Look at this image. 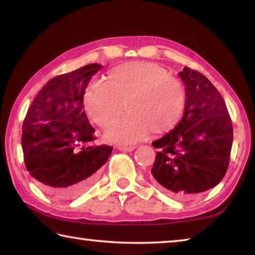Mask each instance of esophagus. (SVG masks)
Segmentation results:
<instances>
[{
  "label": "esophagus",
  "mask_w": 255,
  "mask_h": 255,
  "mask_svg": "<svg viewBox=\"0 0 255 255\" xmlns=\"http://www.w3.org/2000/svg\"><path fill=\"white\" fill-rule=\"evenodd\" d=\"M117 148L120 150H124V152H131V150L135 149V146H125V145H119Z\"/></svg>",
  "instance_id": "obj_1"
}]
</instances>
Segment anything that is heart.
Here are the masks:
<instances>
[{
    "mask_svg": "<svg viewBox=\"0 0 255 255\" xmlns=\"http://www.w3.org/2000/svg\"><path fill=\"white\" fill-rule=\"evenodd\" d=\"M187 103L184 88L165 68L154 63L129 62L111 70L106 82H93L84 94L89 118L108 128L122 113L129 114L106 132L108 140L130 144L149 130L161 133L173 129Z\"/></svg>",
    "mask_w": 255,
    "mask_h": 255,
    "instance_id": "obj_1",
    "label": "heart"
}]
</instances>
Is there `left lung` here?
<instances>
[{
  "label": "left lung",
  "mask_w": 255,
  "mask_h": 255,
  "mask_svg": "<svg viewBox=\"0 0 255 255\" xmlns=\"http://www.w3.org/2000/svg\"><path fill=\"white\" fill-rule=\"evenodd\" d=\"M183 117L173 130L152 143L158 148L152 169L155 183L185 198L217 185L231 158L233 125L222 94L200 72L184 67Z\"/></svg>",
  "instance_id": "8db88e82"
}]
</instances>
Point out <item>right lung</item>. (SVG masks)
<instances>
[{"mask_svg": "<svg viewBox=\"0 0 255 255\" xmlns=\"http://www.w3.org/2000/svg\"><path fill=\"white\" fill-rule=\"evenodd\" d=\"M100 64L55 76L37 94L25 115L21 145L25 167L46 192L73 199L97 179L112 152L97 139L83 98Z\"/></svg>", "mask_w": 255, "mask_h": 255, "instance_id": "right-lung-1", "label": "right lung"}]
</instances>
